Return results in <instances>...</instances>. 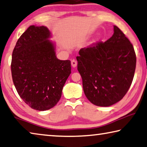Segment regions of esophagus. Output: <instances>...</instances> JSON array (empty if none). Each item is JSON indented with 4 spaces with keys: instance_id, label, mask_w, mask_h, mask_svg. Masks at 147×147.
Instances as JSON below:
<instances>
[{
    "instance_id": "34e87169",
    "label": "esophagus",
    "mask_w": 147,
    "mask_h": 147,
    "mask_svg": "<svg viewBox=\"0 0 147 147\" xmlns=\"http://www.w3.org/2000/svg\"><path fill=\"white\" fill-rule=\"evenodd\" d=\"M71 65L73 66V67H76L77 65V61L74 59H73L71 60Z\"/></svg>"
}]
</instances>
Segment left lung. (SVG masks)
<instances>
[{
  "label": "left lung",
  "mask_w": 147,
  "mask_h": 147,
  "mask_svg": "<svg viewBox=\"0 0 147 147\" xmlns=\"http://www.w3.org/2000/svg\"><path fill=\"white\" fill-rule=\"evenodd\" d=\"M78 71L85 95L95 105L109 107L126 94L134 76L136 57L132 44L114 26V34L79 51Z\"/></svg>",
  "instance_id": "left-lung-1"
}]
</instances>
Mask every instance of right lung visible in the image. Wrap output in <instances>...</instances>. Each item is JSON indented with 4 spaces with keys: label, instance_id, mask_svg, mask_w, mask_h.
Masks as SVG:
<instances>
[{
    "label": "right lung",
    "instance_id": "1",
    "mask_svg": "<svg viewBox=\"0 0 147 147\" xmlns=\"http://www.w3.org/2000/svg\"><path fill=\"white\" fill-rule=\"evenodd\" d=\"M50 37L45 26H29L12 54L11 75L18 94L31 108L40 111L57 105L71 73V61L58 59Z\"/></svg>",
    "mask_w": 147,
    "mask_h": 147
}]
</instances>
